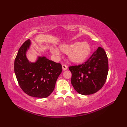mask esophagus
<instances>
[{
  "label": "esophagus",
  "mask_w": 127,
  "mask_h": 127,
  "mask_svg": "<svg viewBox=\"0 0 127 127\" xmlns=\"http://www.w3.org/2000/svg\"><path fill=\"white\" fill-rule=\"evenodd\" d=\"M62 69H63V70L65 71L68 69V66L65 65V64H63V65H62Z\"/></svg>",
  "instance_id": "obj_1"
}]
</instances>
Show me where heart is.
I'll use <instances>...</instances> for the list:
<instances>
[{
  "label": "heart",
  "instance_id": "b5f03b06",
  "mask_svg": "<svg viewBox=\"0 0 127 127\" xmlns=\"http://www.w3.org/2000/svg\"><path fill=\"white\" fill-rule=\"evenodd\" d=\"M60 50L64 53L68 54L69 61L72 63H82L91 55L92 48L87 42L75 41L70 44H62L59 46ZM50 51L53 55H59V51L57 48L51 47Z\"/></svg>",
  "mask_w": 127,
  "mask_h": 127
}]
</instances>
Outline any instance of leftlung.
Returning a JSON list of instances; mask_svg holds the SVG:
<instances>
[{"label":"left lung","mask_w":127,"mask_h":127,"mask_svg":"<svg viewBox=\"0 0 127 127\" xmlns=\"http://www.w3.org/2000/svg\"><path fill=\"white\" fill-rule=\"evenodd\" d=\"M71 72V84L78 93L90 95L96 93L106 82L108 74V59L103 48L99 47L82 64L69 67Z\"/></svg>","instance_id":"obj_1"}]
</instances>
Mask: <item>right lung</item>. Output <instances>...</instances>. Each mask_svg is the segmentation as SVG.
Returning a JSON list of instances; mask_svg holds the SVG:
<instances>
[{
    "mask_svg": "<svg viewBox=\"0 0 127 127\" xmlns=\"http://www.w3.org/2000/svg\"><path fill=\"white\" fill-rule=\"evenodd\" d=\"M31 45V40L28 39L18 51L14 63L16 79L21 89L29 96L46 98L55 89L62 71V65L45 56H38L35 62H30L27 52Z\"/></svg>",
    "mask_w": 127,
    "mask_h": 127,
    "instance_id": "right-lung-1",
    "label": "right lung"
}]
</instances>
